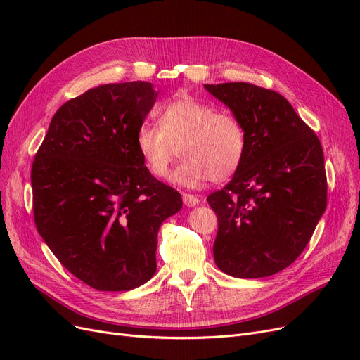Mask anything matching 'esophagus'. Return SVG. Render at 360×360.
I'll return each mask as SVG.
<instances>
[{"label": "esophagus", "instance_id": "obj_1", "mask_svg": "<svg viewBox=\"0 0 360 360\" xmlns=\"http://www.w3.org/2000/svg\"><path fill=\"white\" fill-rule=\"evenodd\" d=\"M181 198H183L184 205H188V207H193V205H198V204H200V198H197V197H195V195H192V193L183 192V193H181Z\"/></svg>", "mask_w": 360, "mask_h": 360}]
</instances>
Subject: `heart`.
Wrapping results in <instances>:
<instances>
[{
	"mask_svg": "<svg viewBox=\"0 0 360 360\" xmlns=\"http://www.w3.org/2000/svg\"><path fill=\"white\" fill-rule=\"evenodd\" d=\"M135 146L155 177L168 176L180 148L184 160L172 181L198 188L210 179H230L242 165L246 130L234 114L217 112L210 103L184 94L158 112V126L148 122L138 126Z\"/></svg>",
	"mask_w": 360,
	"mask_h": 360,
	"instance_id": "heart-1",
	"label": "heart"
}]
</instances>
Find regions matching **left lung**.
<instances>
[{
  "label": "left lung",
  "instance_id": "8db88e82",
  "mask_svg": "<svg viewBox=\"0 0 360 360\" xmlns=\"http://www.w3.org/2000/svg\"><path fill=\"white\" fill-rule=\"evenodd\" d=\"M246 130L231 181L207 197L217 216L214 263L236 278L284 270L307 248L328 204L319 136L284 96L248 82L204 84Z\"/></svg>",
  "mask_w": 360,
  "mask_h": 360
}]
</instances>
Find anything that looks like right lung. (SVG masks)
I'll use <instances>...</instances> for the list:
<instances>
[{"mask_svg":"<svg viewBox=\"0 0 360 360\" xmlns=\"http://www.w3.org/2000/svg\"><path fill=\"white\" fill-rule=\"evenodd\" d=\"M158 97L144 81L96 86L52 117L31 168L37 231L73 276L99 291L156 274L158 231L180 193L151 176L135 134Z\"/></svg>","mask_w":360,"mask_h":360,"instance_id":"obj_1","label":"right lung"}]
</instances>
